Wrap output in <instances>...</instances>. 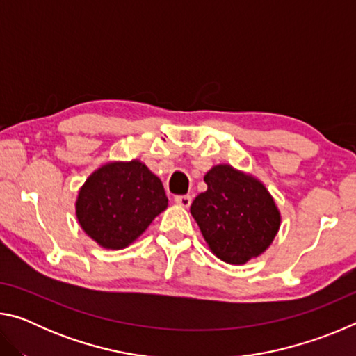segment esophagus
Masks as SVG:
<instances>
[{"instance_id":"obj_1","label":"esophagus","mask_w":356,"mask_h":356,"mask_svg":"<svg viewBox=\"0 0 356 356\" xmlns=\"http://www.w3.org/2000/svg\"><path fill=\"white\" fill-rule=\"evenodd\" d=\"M174 202H176L177 206H180V207L188 209V207H190V204H191V196H188V195L176 196V197H174Z\"/></svg>"}]
</instances>
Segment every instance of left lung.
I'll return each mask as SVG.
<instances>
[{
    "instance_id": "left-lung-1",
    "label": "left lung",
    "mask_w": 356,
    "mask_h": 356,
    "mask_svg": "<svg viewBox=\"0 0 356 356\" xmlns=\"http://www.w3.org/2000/svg\"><path fill=\"white\" fill-rule=\"evenodd\" d=\"M207 190L197 195L190 212L210 251L231 265L261 256L276 237L281 213L261 180L226 163L204 176Z\"/></svg>"
}]
</instances>
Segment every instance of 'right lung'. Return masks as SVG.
I'll return each mask as SVG.
<instances>
[{
    "mask_svg": "<svg viewBox=\"0 0 356 356\" xmlns=\"http://www.w3.org/2000/svg\"><path fill=\"white\" fill-rule=\"evenodd\" d=\"M168 207L161 180L140 160L108 161L81 185L76 220L105 250H124Z\"/></svg>",
    "mask_w": 356,
    "mask_h": 356,
    "instance_id": "obj_1",
    "label": "right lung"
}]
</instances>
